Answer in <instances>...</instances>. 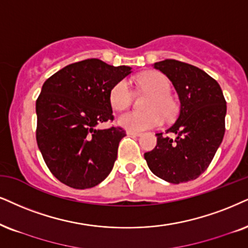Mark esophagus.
Returning <instances> with one entry per match:
<instances>
[{
    "label": "esophagus",
    "instance_id": "1",
    "mask_svg": "<svg viewBox=\"0 0 248 248\" xmlns=\"http://www.w3.org/2000/svg\"><path fill=\"white\" fill-rule=\"evenodd\" d=\"M127 135H133V136H140V131L127 130Z\"/></svg>",
    "mask_w": 248,
    "mask_h": 248
}]
</instances>
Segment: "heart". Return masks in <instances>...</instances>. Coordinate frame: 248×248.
I'll use <instances>...</instances> for the list:
<instances>
[{"label":"heart","mask_w":248,"mask_h":248,"mask_svg":"<svg viewBox=\"0 0 248 248\" xmlns=\"http://www.w3.org/2000/svg\"><path fill=\"white\" fill-rule=\"evenodd\" d=\"M137 84L144 92L151 93L145 103L147 111L126 112L119 117V124L134 131L160 126L162 115L170 118L175 112L174 103L169 96L171 90L170 81L159 72H145L137 77ZM108 99L109 104L117 111L127 108L133 102V93L128 81H118L109 90Z\"/></svg>","instance_id":"heart-1"}]
</instances>
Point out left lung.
<instances>
[{"mask_svg": "<svg viewBox=\"0 0 248 248\" xmlns=\"http://www.w3.org/2000/svg\"><path fill=\"white\" fill-rule=\"evenodd\" d=\"M153 66L171 81L181 108L176 122L167 130L176 139L155 134L156 145L144 158L152 173L169 183L196 180L208 168L223 140V93L217 81L193 65L165 59Z\"/></svg>", "mask_w": 248, "mask_h": 248, "instance_id": "left-lung-1", "label": "left lung"}]
</instances>
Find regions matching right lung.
I'll return each instance as SVG.
<instances>
[{
  "instance_id": "right-lung-1",
  "label": "right lung",
  "mask_w": 248,
  "mask_h": 248,
  "mask_svg": "<svg viewBox=\"0 0 248 248\" xmlns=\"http://www.w3.org/2000/svg\"><path fill=\"white\" fill-rule=\"evenodd\" d=\"M130 73L129 66L92 58L67 65L43 83L36 99V142L62 183L89 189L111 173L126 131L96 126L113 121L109 90Z\"/></svg>"
}]
</instances>
